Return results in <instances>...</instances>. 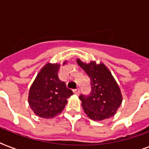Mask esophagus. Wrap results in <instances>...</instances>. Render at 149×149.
I'll list each match as a JSON object with an SVG mask.
<instances>
[{
  "mask_svg": "<svg viewBox=\"0 0 149 149\" xmlns=\"http://www.w3.org/2000/svg\"><path fill=\"white\" fill-rule=\"evenodd\" d=\"M73 93H74L75 94H77V95H79V88L74 89V90H73Z\"/></svg>",
  "mask_w": 149,
  "mask_h": 149,
  "instance_id": "esophagus-1",
  "label": "esophagus"
}]
</instances>
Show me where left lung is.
<instances>
[{"instance_id":"obj_1","label":"left lung","mask_w":149,"mask_h":149,"mask_svg":"<svg viewBox=\"0 0 149 149\" xmlns=\"http://www.w3.org/2000/svg\"><path fill=\"white\" fill-rule=\"evenodd\" d=\"M77 62L91 79V93L81 94L79 97L84 112L93 120H102L114 115L121 104L122 95L110 70L101 63L97 64L92 61L86 64L79 58Z\"/></svg>"}]
</instances>
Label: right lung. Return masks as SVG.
I'll return each mask as SVG.
<instances>
[{
  "label": "right lung",
  "instance_id": "1",
  "mask_svg": "<svg viewBox=\"0 0 149 149\" xmlns=\"http://www.w3.org/2000/svg\"><path fill=\"white\" fill-rule=\"evenodd\" d=\"M66 61L63 63V65ZM60 64L47 63L38 72L30 87L29 104L34 113L43 118H52L60 113L73 93L58 79Z\"/></svg>",
  "mask_w": 149,
  "mask_h": 149
}]
</instances>
